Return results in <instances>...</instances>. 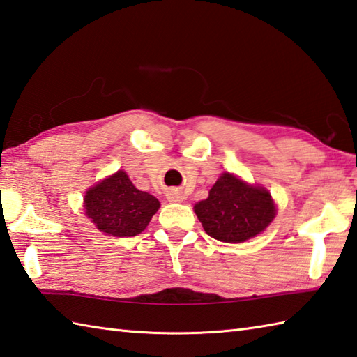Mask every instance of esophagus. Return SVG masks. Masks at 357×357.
Instances as JSON below:
<instances>
[{
  "label": "esophagus",
  "instance_id": "34e87169",
  "mask_svg": "<svg viewBox=\"0 0 357 357\" xmlns=\"http://www.w3.org/2000/svg\"><path fill=\"white\" fill-rule=\"evenodd\" d=\"M165 197H167V199H169L170 202H179V201H183V197H181V193L176 192V190H169V192L165 193Z\"/></svg>",
  "mask_w": 357,
  "mask_h": 357
}]
</instances>
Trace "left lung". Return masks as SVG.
I'll return each mask as SVG.
<instances>
[{
  "instance_id": "1",
  "label": "left lung",
  "mask_w": 357,
  "mask_h": 357,
  "mask_svg": "<svg viewBox=\"0 0 357 357\" xmlns=\"http://www.w3.org/2000/svg\"><path fill=\"white\" fill-rule=\"evenodd\" d=\"M193 208L206 234L225 243L254 238L277 215L266 188L250 185L229 172L216 179L207 199L197 202Z\"/></svg>"
}]
</instances>
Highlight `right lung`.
<instances>
[{
    "mask_svg": "<svg viewBox=\"0 0 357 357\" xmlns=\"http://www.w3.org/2000/svg\"><path fill=\"white\" fill-rule=\"evenodd\" d=\"M83 204L100 232L121 238L141 234L160 206L153 195L137 190L123 170L91 187Z\"/></svg>",
    "mask_w": 357,
    "mask_h": 357,
    "instance_id": "1",
    "label": "right lung"
}]
</instances>
